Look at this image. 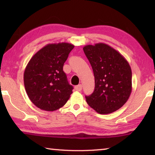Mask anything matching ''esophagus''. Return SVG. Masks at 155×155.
<instances>
[{
	"instance_id": "obj_1",
	"label": "esophagus",
	"mask_w": 155,
	"mask_h": 155,
	"mask_svg": "<svg viewBox=\"0 0 155 155\" xmlns=\"http://www.w3.org/2000/svg\"><path fill=\"white\" fill-rule=\"evenodd\" d=\"M75 90L78 91H80L82 90V85H76L75 86Z\"/></svg>"
}]
</instances>
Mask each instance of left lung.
Listing matches in <instances>:
<instances>
[{"instance_id": "1", "label": "left lung", "mask_w": 155, "mask_h": 155, "mask_svg": "<svg viewBox=\"0 0 155 155\" xmlns=\"http://www.w3.org/2000/svg\"><path fill=\"white\" fill-rule=\"evenodd\" d=\"M83 51L95 78L94 92L85 96L87 104L100 114L117 111L127 103L132 91L129 64L118 51L104 43L86 45Z\"/></svg>"}]
</instances>
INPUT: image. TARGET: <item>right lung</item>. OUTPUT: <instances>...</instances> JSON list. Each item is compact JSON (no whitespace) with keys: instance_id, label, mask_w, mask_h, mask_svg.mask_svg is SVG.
Segmentation results:
<instances>
[{"instance_id":"add662e5","label":"right lung","mask_w":155,"mask_h":155,"mask_svg":"<svg viewBox=\"0 0 155 155\" xmlns=\"http://www.w3.org/2000/svg\"><path fill=\"white\" fill-rule=\"evenodd\" d=\"M72 44H48L28 61L24 84L28 98L40 109L53 111L67 103L73 87L68 82L63 66L74 48Z\"/></svg>"}]
</instances>
